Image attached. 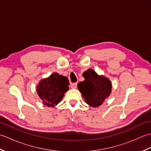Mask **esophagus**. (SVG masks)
<instances>
[{
  "instance_id": "esophagus-1",
  "label": "esophagus",
  "mask_w": 151,
  "mask_h": 151,
  "mask_svg": "<svg viewBox=\"0 0 151 151\" xmlns=\"http://www.w3.org/2000/svg\"><path fill=\"white\" fill-rule=\"evenodd\" d=\"M76 86H77V83H76V82L72 83V84H70V88H73V89H75L76 88Z\"/></svg>"
}]
</instances>
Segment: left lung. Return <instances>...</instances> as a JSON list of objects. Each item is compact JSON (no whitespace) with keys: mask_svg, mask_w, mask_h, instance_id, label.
I'll return each instance as SVG.
<instances>
[{"mask_svg":"<svg viewBox=\"0 0 151 151\" xmlns=\"http://www.w3.org/2000/svg\"><path fill=\"white\" fill-rule=\"evenodd\" d=\"M83 76L85 81L78 83V89L88 105L99 106L111 93V81L104 76H99L91 69L83 73Z\"/></svg>","mask_w":151,"mask_h":151,"instance_id":"1","label":"left lung"}]
</instances>
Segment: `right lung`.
I'll return each instance as SVG.
<instances>
[{"mask_svg":"<svg viewBox=\"0 0 151 151\" xmlns=\"http://www.w3.org/2000/svg\"><path fill=\"white\" fill-rule=\"evenodd\" d=\"M69 80L66 76L54 73L40 82L37 93L44 105L54 107L62 101L64 93L69 89Z\"/></svg>","mask_w":151,"mask_h":151,"instance_id":"add662e5","label":"right lung"}]
</instances>
